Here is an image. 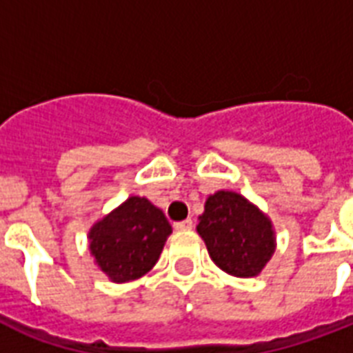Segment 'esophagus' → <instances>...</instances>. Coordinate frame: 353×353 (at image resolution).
I'll use <instances>...</instances> for the list:
<instances>
[{
    "instance_id": "34e87169",
    "label": "esophagus",
    "mask_w": 353,
    "mask_h": 353,
    "mask_svg": "<svg viewBox=\"0 0 353 353\" xmlns=\"http://www.w3.org/2000/svg\"><path fill=\"white\" fill-rule=\"evenodd\" d=\"M192 225H194V221L188 218V220L176 221V223H174V229H176V231H190V229H192Z\"/></svg>"
}]
</instances>
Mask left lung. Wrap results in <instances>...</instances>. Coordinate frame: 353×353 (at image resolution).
I'll return each mask as SVG.
<instances>
[{
    "mask_svg": "<svg viewBox=\"0 0 353 353\" xmlns=\"http://www.w3.org/2000/svg\"><path fill=\"white\" fill-rule=\"evenodd\" d=\"M198 232L212 262L240 279L256 276L274 252L273 223L243 196L218 190L205 201Z\"/></svg>",
    "mask_w": 353,
    "mask_h": 353,
    "instance_id": "8db88e82",
    "label": "left lung"
}]
</instances>
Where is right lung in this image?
<instances>
[{"mask_svg": "<svg viewBox=\"0 0 353 353\" xmlns=\"http://www.w3.org/2000/svg\"><path fill=\"white\" fill-rule=\"evenodd\" d=\"M172 227L163 210L132 196L90 231V251L112 282L141 279L159 260Z\"/></svg>", "mask_w": 353, "mask_h": 353, "instance_id": "1", "label": "right lung"}]
</instances>
